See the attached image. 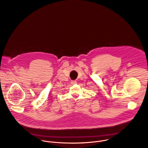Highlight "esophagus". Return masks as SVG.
I'll use <instances>...</instances> for the list:
<instances>
[{"mask_svg":"<svg viewBox=\"0 0 148 148\" xmlns=\"http://www.w3.org/2000/svg\"><path fill=\"white\" fill-rule=\"evenodd\" d=\"M71 84H77V81H71Z\"/></svg>","mask_w":148,"mask_h":148,"instance_id":"34e87169","label":"esophagus"}]
</instances>
